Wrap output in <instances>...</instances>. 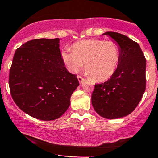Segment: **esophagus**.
<instances>
[{
	"mask_svg": "<svg viewBox=\"0 0 158 158\" xmlns=\"http://www.w3.org/2000/svg\"><path fill=\"white\" fill-rule=\"evenodd\" d=\"M77 79H78V80H79V82L80 84L83 82V81H84V79H83L81 76H77Z\"/></svg>",
	"mask_w": 158,
	"mask_h": 158,
	"instance_id": "1",
	"label": "esophagus"
}]
</instances>
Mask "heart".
I'll return each instance as SVG.
<instances>
[{
    "instance_id": "obj_1",
    "label": "heart",
    "mask_w": 158,
    "mask_h": 158,
    "mask_svg": "<svg viewBox=\"0 0 158 158\" xmlns=\"http://www.w3.org/2000/svg\"><path fill=\"white\" fill-rule=\"evenodd\" d=\"M61 52V59L71 73H77L84 65L86 74L96 81H105L115 73L121 58L120 47L115 42L86 40L74 43Z\"/></svg>"
}]
</instances>
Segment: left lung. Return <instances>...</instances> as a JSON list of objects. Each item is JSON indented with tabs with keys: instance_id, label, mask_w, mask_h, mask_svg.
Masks as SVG:
<instances>
[{
	"instance_id": "left-lung-1",
	"label": "left lung",
	"mask_w": 158,
	"mask_h": 158,
	"mask_svg": "<svg viewBox=\"0 0 158 158\" xmlns=\"http://www.w3.org/2000/svg\"><path fill=\"white\" fill-rule=\"evenodd\" d=\"M120 47L121 58L113 76L106 82L95 85L91 103L96 112L107 119L131 114L145 91L146 60L137 43L117 32H106Z\"/></svg>"
}]
</instances>
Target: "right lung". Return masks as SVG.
Wrapping results in <instances>:
<instances>
[{
	"label": "right lung",
	"mask_w": 158,
	"mask_h": 158,
	"mask_svg": "<svg viewBox=\"0 0 158 158\" xmlns=\"http://www.w3.org/2000/svg\"><path fill=\"white\" fill-rule=\"evenodd\" d=\"M58 38L35 39L17 48L10 70L12 98L27 115L52 121L67 110L79 85L61 59Z\"/></svg>",
	"instance_id": "add662e5"
}]
</instances>
